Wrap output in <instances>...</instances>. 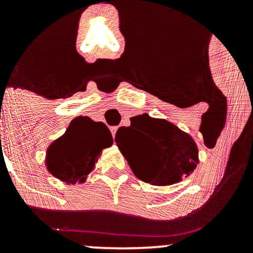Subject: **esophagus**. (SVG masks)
<instances>
[{"mask_svg":"<svg viewBox=\"0 0 253 253\" xmlns=\"http://www.w3.org/2000/svg\"><path fill=\"white\" fill-rule=\"evenodd\" d=\"M110 130H112V134H113V136H115V133H117L118 127H112V128H110Z\"/></svg>","mask_w":253,"mask_h":253,"instance_id":"esophagus-1","label":"esophagus"}]
</instances>
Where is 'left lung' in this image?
Here are the masks:
<instances>
[{"instance_id":"left-lung-1","label":"left lung","mask_w":253,"mask_h":253,"mask_svg":"<svg viewBox=\"0 0 253 253\" xmlns=\"http://www.w3.org/2000/svg\"><path fill=\"white\" fill-rule=\"evenodd\" d=\"M115 141L133 173L152 185H171L188 177L199 164L194 139L176 125L149 114L130 118Z\"/></svg>"}]
</instances>
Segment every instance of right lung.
Instances as JSON below:
<instances>
[{
    "label": "right lung",
    "mask_w": 253,
    "mask_h": 253,
    "mask_svg": "<svg viewBox=\"0 0 253 253\" xmlns=\"http://www.w3.org/2000/svg\"><path fill=\"white\" fill-rule=\"evenodd\" d=\"M112 144V133L106 125L88 117H78L71 121L66 132L47 147L46 168L64 183H84L94 171L102 150Z\"/></svg>",
    "instance_id": "right-lung-1"
}]
</instances>
